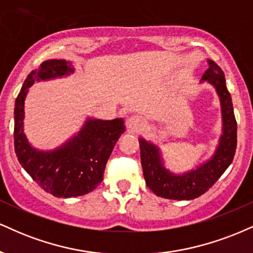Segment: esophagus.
I'll return each instance as SVG.
<instances>
[{
	"instance_id": "1",
	"label": "esophagus",
	"mask_w": 253,
	"mask_h": 253,
	"mask_svg": "<svg viewBox=\"0 0 253 253\" xmlns=\"http://www.w3.org/2000/svg\"><path fill=\"white\" fill-rule=\"evenodd\" d=\"M126 126L131 131H139L143 127V121L138 116H131L126 120Z\"/></svg>"
}]
</instances>
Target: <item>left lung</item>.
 <instances>
[{"instance_id": "8db88e82", "label": "left lung", "mask_w": 253, "mask_h": 253, "mask_svg": "<svg viewBox=\"0 0 253 253\" xmlns=\"http://www.w3.org/2000/svg\"><path fill=\"white\" fill-rule=\"evenodd\" d=\"M209 70L201 80H207L215 87L220 97L224 129L220 143L210 161L195 170L175 175L163 167L159 149L154 144L139 139L141 163L144 180L154 194L171 200H192L199 198L212 187L233 161L237 148V121L232 99L225 84L224 72L214 61L209 60Z\"/></svg>"}]
</instances>
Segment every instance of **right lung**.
Masks as SVG:
<instances>
[{"instance_id":"add662e5","label":"right lung","mask_w":253,"mask_h":253,"mask_svg":"<svg viewBox=\"0 0 253 253\" xmlns=\"http://www.w3.org/2000/svg\"><path fill=\"white\" fill-rule=\"evenodd\" d=\"M70 61L46 60L28 74L14 110V147L17 160L44 192L56 198H73L87 194L103 181L106 162L121 133L122 118L112 121L88 120L76 136L59 149L43 153L29 145L23 133L25 98L34 80H44L73 72Z\"/></svg>"}]
</instances>
